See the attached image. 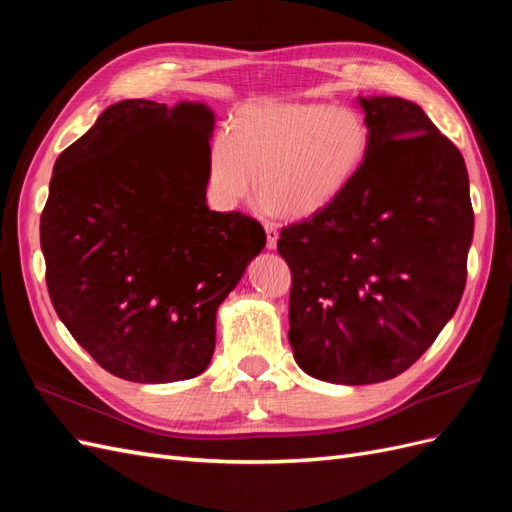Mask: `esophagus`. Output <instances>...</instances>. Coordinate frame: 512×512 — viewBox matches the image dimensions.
Segmentation results:
<instances>
[{"label": "esophagus", "instance_id": "esophagus-1", "mask_svg": "<svg viewBox=\"0 0 512 512\" xmlns=\"http://www.w3.org/2000/svg\"><path fill=\"white\" fill-rule=\"evenodd\" d=\"M262 226H265V232H267V247L273 250L277 245V239H280V230H277L275 222H262Z\"/></svg>", "mask_w": 512, "mask_h": 512}]
</instances>
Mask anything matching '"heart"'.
Wrapping results in <instances>:
<instances>
[{
  "label": "heart",
  "instance_id": "obj_1",
  "mask_svg": "<svg viewBox=\"0 0 512 512\" xmlns=\"http://www.w3.org/2000/svg\"><path fill=\"white\" fill-rule=\"evenodd\" d=\"M371 132L350 106L256 102L237 113L232 130L209 145V192L235 207L256 190L288 218H309L333 205L361 173Z\"/></svg>",
  "mask_w": 512,
  "mask_h": 512
}]
</instances>
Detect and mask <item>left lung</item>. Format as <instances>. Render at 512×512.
I'll list each match as a JSON object with an SVG mask.
<instances>
[{"label":"left lung","instance_id":"1","mask_svg":"<svg viewBox=\"0 0 512 512\" xmlns=\"http://www.w3.org/2000/svg\"><path fill=\"white\" fill-rule=\"evenodd\" d=\"M361 173L333 205L282 228L290 331L305 374L391 380L416 363L461 301L474 232L468 170L423 108L361 98Z\"/></svg>","mask_w":512,"mask_h":512}]
</instances>
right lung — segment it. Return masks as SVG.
<instances>
[{"label":"right lung","instance_id":"1","mask_svg":"<svg viewBox=\"0 0 512 512\" xmlns=\"http://www.w3.org/2000/svg\"><path fill=\"white\" fill-rule=\"evenodd\" d=\"M211 130L203 104L123 100L55 162L40 218L46 288L117 378L203 374L215 312L265 247L258 220L207 207Z\"/></svg>","mask_w":512,"mask_h":512}]
</instances>
